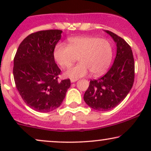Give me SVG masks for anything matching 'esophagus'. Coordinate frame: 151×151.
Listing matches in <instances>:
<instances>
[{
  "label": "esophagus",
  "mask_w": 151,
  "mask_h": 151,
  "mask_svg": "<svg viewBox=\"0 0 151 151\" xmlns=\"http://www.w3.org/2000/svg\"><path fill=\"white\" fill-rule=\"evenodd\" d=\"M70 81L72 83H74V82H75V81H77V79H71Z\"/></svg>",
  "instance_id": "34e87169"
}]
</instances>
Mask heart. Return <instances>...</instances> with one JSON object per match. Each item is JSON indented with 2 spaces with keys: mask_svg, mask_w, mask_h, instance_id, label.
<instances>
[{
  "mask_svg": "<svg viewBox=\"0 0 151 151\" xmlns=\"http://www.w3.org/2000/svg\"><path fill=\"white\" fill-rule=\"evenodd\" d=\"M69 45L58 43L54 48L55 61L62 68H68L78 58L80 63L65 72L72 79L103 74L110 66L113 57L111 45L105 39L90 36H78L68 40Z\"/></svg>",
  "mask_w": 151,
  "mask_h": 151,
  "instance_id": "heart-1",
  "label": "heart"
}]
</instances>
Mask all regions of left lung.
<instances>
[{"mask_svg": "<svg viewBox=\"0 0 151 151\" xmlns=\"http://www.w3.org/2000/svg\"><path fill=\"white\" fill-rule=\"evenodd\" d=\"M116 45L113 65L104 76L90 81L84 100L94 110L106 111L114 109L126 97L134 81V59L131 47L117 35L105 30Z\"/></svg>", "mask_w": 151, "mask_h": 151, "instance_id": "8db88e82", "label": "left lung"}]
</instances>
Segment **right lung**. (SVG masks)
<instances>
[{"mask_svg": "<svg viewBox=\"0 0 151 151\" xmlns=\"http://www.w3.org/2000/svg\"><path fill=\"white\" fill-rule=\"evenodd\" d=\"M62 32L49 30L29 35L15 54V86L26 104L37 111L47 113L58 108L71 85L69 79L58 80L61 70L53 56Z\"/></svg>", "mask_w": 151, "mask_h": 151, "instance_id": "1", "label": "right lung"}]
</instances>
